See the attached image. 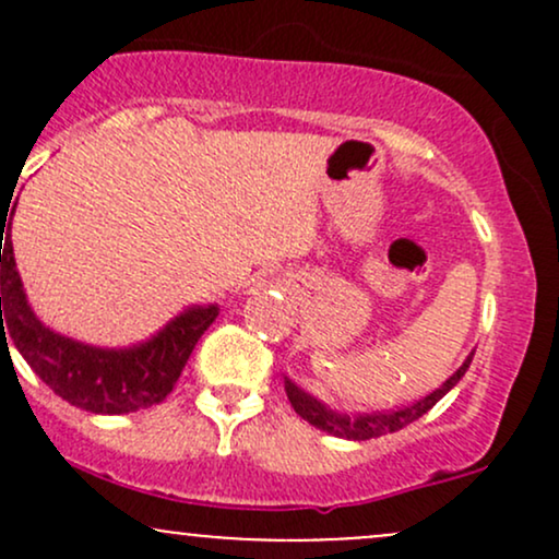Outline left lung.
Instances as JSON below:
<instances>
[{
  "label": "left lung",
  "instance_id": "obj_1",
  "mask_svg": "<svg viewBox=\"0 0 559 559\" xmlns=\"http://www.w3.org/2000/svg\"><path fill=\"white\" fill-rule=\"evenodd\" d=\"M471 360H473V355L467 357V360L460 365V370H454V373L433 391V394L423 396L420 402L407 404V407L391 409V413L344 415V413H336V409L325 407L323 402H318L316 396H310L299 386H294L288 378H284V386H286V396H288V402H292V407L297 409V415H301V418L310 423V426L320 428V431H329L333 436H338V439L365 441V439H378V436H383V433H394V431H400V428L409 426L413 420L423 418V415H426L428 409H431L433 404L439 402L441 396H444L447 391L465 376V370L471 368Z\"/></svg>",
  "mask_w": 559,
  "mask_h": 559
}]
</instances>
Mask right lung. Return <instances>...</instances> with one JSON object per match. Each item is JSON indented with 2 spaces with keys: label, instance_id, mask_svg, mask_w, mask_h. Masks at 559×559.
Returning <instances> with one entry per match:
<instances>
[{
  "label": "right lung",
  "instance_id": "1",
  "mask_svg": "<svg viewBox=\"0 0 559 559\" xmlns=\"http://www.w3.org/2000/svg\"><path fill=\"white\" fill-rule=\"evenodd\" d=\"M4 223L8 215H0L2 342L15 344L23 360L57 396L86 413L126 415L163 402L183 373L194 344L217 318V305L189 307L150 342L128 349H99V346L73 342L49 331L31 312Z\"/></svg>",
  "mask_w": 559,
  "mask_h": 559
}]
</instances>
